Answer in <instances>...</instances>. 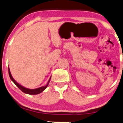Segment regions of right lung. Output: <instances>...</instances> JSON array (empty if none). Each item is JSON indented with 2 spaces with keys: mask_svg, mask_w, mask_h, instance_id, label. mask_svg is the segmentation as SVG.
Returning <instances> with one entry per match:
<instances>
[{
  "mask_svg": "<svg viewBox=\"0 0 123 123\" xmlns=\"http://www.w3.org/2000/svg\"><path fill=\"white\" fill-rule=\"evenodd\" d=\"M8 72H9V75L10 79H11L13 81V83L15 84L16 85H17V86H18V88L19 89L21 90V91H22L23 92H24V93L27 94H30V95H37V94H40L42 92H43L44 90L47 88L48 85L49 83L50 82V79H51V77L49 78V80L47 83V84L45 85V86H41V87H40V88H38L37 89H31L26 88H25V87H24L23 86H22V85L19 84V83H18L17 81L14 80V79L13 78V76H12V75L11 73H10L9 68H8Z\"/></svg>",
  "mask_w": 123,
  "mask_h": 123,
  "instance_id": "1",
  "label": "right lung"
}]
</instances>
